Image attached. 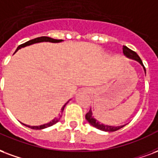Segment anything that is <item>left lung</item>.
Here are the masks:
<instances>
[{
  "label": "left lung",
  "instance_id": "left-lung-1",
  "mask_svg": "<svg viewBox=\"0 0 158 158\" xmlns=\"http://www.w3.org/2000/svg\"><path fill=\"white\" fill-rule=\"evenodd\" d=\"M123 53L124 55L127 57L128 58H131V59H133V60H135L137 61L139 64H141V66L143 67V69H144V72L146 73V69H145L144 65L142 64V61L141 60V58L137 55V53L132 50H131L130 48H128L127 47L123 46ZM85 119L87 120L89 123L90 124L91 126H93L94 127L97 128V129L100 130V131H115L117 130L121 129L123 127H125V125L123 126H119V127H113V126H108V125H105V124L101 123L100 121H98L94 118V115H93V112H92V110H89V111L85 115Z\"/></svg>",
  "mask_w": 158,
  "mask_h": 158
}]
</instances>
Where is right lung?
<instances>
[{"mask_svg":"<svg viewBox=\"0 0 158 158\" xmlns=\"http://www.w3.org/2000/svg\"><path fill=\"white\" fill-rule=\"evenodd\" d=\"M64 40H59V39H53V38H51V37H37V38H34V39H31V40L28 41V42H27V43H23V44H21L19 46L17 47V50H16V52L18 51L19 49L21 48H25L27 46H30V45H32V44H35V43H43V42H46V43H62ZM68 101L65 105H64L63 107H62L61 110H60V113L58 114V115L57 117H55L53 120L48 122V123H46V124H43V125H41V126H28V125H26V124H23L22 123L23 125H24L25 127H29V128H31V129H33V130H42V129H45L47 127H49L52 125H54L56 124L57 122L59 121L60 120V118L62 117V115H63V112H64V107L65 106L67 105Z\"/></svg>","mask_w":158,"mask_h":158,"instance_id":"add662e5","label":"right lung"}]
</instances>
